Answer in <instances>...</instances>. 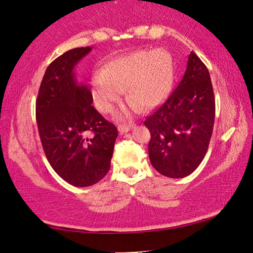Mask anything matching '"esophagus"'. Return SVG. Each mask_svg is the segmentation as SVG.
Wrapping results in <instances>:
<instances>
[{"instance_id":"1","label":"esophagus","mask_w":253,"mask_h":253,"mask_svg":"<svg viewBox=\"0 0 253 253\" xmlns=\"http://www.w3.org/2000/svg\"><path fill=\"white\" fill-rule=\"evenodd\" d=\"M132 127H134V124H121V125H118V130L124 134V132L129 131Z\"/></svg>"}]
</instances>
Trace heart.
Returning <instances> with one entry per match:
<instances>
[{
  "instance_id": "heart-1",
  "label": "heart",
  "mask_w": 253,
  "mask_h": 253,
  "mask_svg": "<svg viewBox=\"0 0 253 253\" xmlns=\"http://www.w3.org/2000/svg\"><path fill=\"white\" fill-rule=\"evenodd\" d=\"M173 60L164 50H140L111 61L92 75L91 89L98 109L109 114L123 91L130 110L152 109L166 99L173 84Z\"/></svg>"
}]
</instances>
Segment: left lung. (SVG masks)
Masks as SVG:
<instances>
[{"instance_id": "8db88e82", "label": "left lung", "mask_w": 253, "mask_h": 253, "mask_svg": "<svg viewBox=\"0 0 253 253\" xmlns=\"http://www.w3.org/2000/svg\"><path fill=\"white\" fill-rule=\"evenodd\" d=\"M214 117L209 70L192 51L177 88L144 122L151 132L148 155L153 168L170 178L193 173L208 152Z\"/></svg>"}]
</instances>
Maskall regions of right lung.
<instances>
[{
  "mask_svg": "<svg viewBox=\"0 0 253 253\" xmlns=\"http://www.w3.org/2000/svg\"><path fill=\"white\" fill-rule=\"evenodd\" d=\"M91 46L60 55L46 68L36 102V118L46 160L71 185L90 186L110 169L116 126L101 116L92 93L76 80L74 69Z\"/></svg>",
  "mask_w": 253,
  "mask_h": 253,
  "instance_id": "right-lung-1",
  "label": "right lung"
}]
</instances>
